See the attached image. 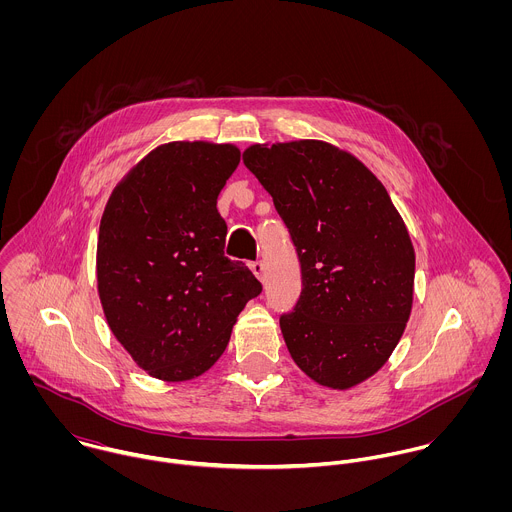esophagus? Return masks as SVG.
I'll return each mask as SVG.
<instances>
[{
  "label": "esophagus",
  "mask_w": 512,
  "mask_h": 512,
  "mask_svg": "<svg viewBox=\"0 0 512 512\" xmlns=\"http://www.w3.org/2000/svg\"><path fill=\"white\" fill-rule=\"evenodd\" d=\"M250 270L254 272V276L258 278V280H264V262L262 260H256V262H250Z\"/></svg>",
  "instance_id": "34e87169"
}]
</instances>
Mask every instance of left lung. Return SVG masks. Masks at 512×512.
I'll use <instances>...</instances> for the list:
<instances>
[{
    "label": "left lung",
    "mask_w": 512,
    "mask_h": 512,
    "mask_svg": "<svg viewBox=\"0 0 512 512\" xmlns=\"http://www.w3.org/2000/svg\"><path fill=\"white\" fill-rule=\"evenodd\" d=\"M244 165L288 226L301 293L280 315L295 365L329 388L372 376L412 309L416 256L384 185L339 147L301 140L248 147Z\"/></svg>",
    "instance_id": "1"
}]
</instances>
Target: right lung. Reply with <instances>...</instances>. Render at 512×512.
<instances>
[{
    "label": "right lung",
    "instance_id": "1",
    "mask_svg": "<svg viewBox=\"0 0 512 512\" xmlns=\"http://www.w3.org/2000/svg\"><path fill=\"white\" fill-rule=\"evenodd\" d=\"M240 163L234 146L153 149L114 189L98 234V293L114 337L161 380L219 361L232 325L262 284L224 256L217 199Z\"/></svg>",
    "mask_w": 512,
    "mask_h": 512
}]
</instances>
